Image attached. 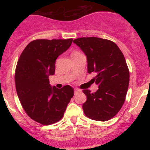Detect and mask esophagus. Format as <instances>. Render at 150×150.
I'll return each instance as SVG.
<instances>
[{
    "label": "esophagus",
    "instance_id": "obj_1",
    "mask_svg": "<svg viewBox=\"0 0 150 150\" xmlns=\"http://www.w3.org/2000/svg\"><path fill=\"white\" fill-rule=\"evenodd\" d=\"M74 90H75V94H77V92H80V89H77V88H75V89H74Z\"/></svg>",
    "mask_w": 150,
    "mask_h": 150
}]
</instances>
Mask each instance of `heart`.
<instances>
[{
    "instance_id": "b5f03b06",
    "label": "heart",
    "mask_w": 150,
    "mask_h": 150,
    "mask_svg": "<svg viewBox=\"0 0 150 150\" xmlns=\"http://www.w3.org/2000/svg\"><path fill=\"white\" fill-rule=\"evenodd\" d=\"M75 53H77V52H75Z\"/></svg>"
}]
</instances>
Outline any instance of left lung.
<instances>
[{
  "label": "left lung",
  "instance_id": "obj_1",
  "mask_svg": "<svg viewBox=\"0 0 150 150\" xmlns=\"http://www.w3.org/2000/svg\"><path fill=\"white\" fill-rule=\"evenodd\" d=\"M73 42L85 53L87 71L97 74L92 80L99 87L94 93L82 90L87 96L82 105L84 113L92 120H110L122 108L128 91L130 73L124 56L118 46L108 39L82 37Z\"/></svg>",
  "mask_w": 150,
  "mask_h": 150
}]
</instances>
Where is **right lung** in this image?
<instances>
[{
	"label": "right lung",
	"mask_w": 150,
	"mask_h": 150,
	"mask_svg": "<svg viewBox=\"0 0 150 150\" xmlns=\"http://www.w3.org/2000/svg\"><path fill=\"white\" fill-rule=\"evenodd\" d=\"M73 39H36L22 51L15 73L17 94L22 108L32 120L42 125L59 121L74 95L65 85L51 87L49 76L55 73V62L71 45Z\"/></svg>",
	"instance_id": "obj_1"
}]
</instances>
